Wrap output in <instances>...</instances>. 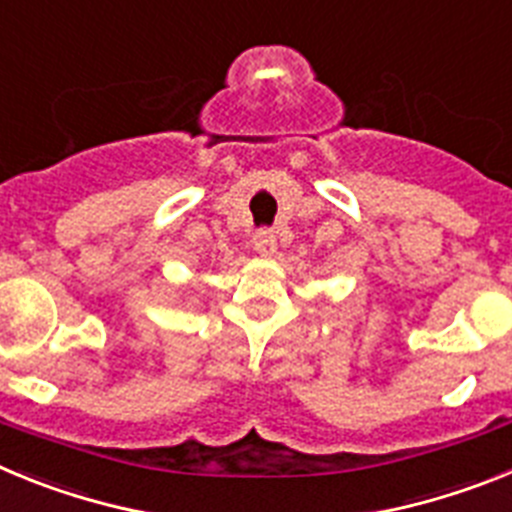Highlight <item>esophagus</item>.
I'll use <instances>...</instances> for the list:
<instances>
[{"label": "esophagus", "instance_id": "1", "mask_svg": "<svg viewBox=\"0 0 512 512\" xmlns=\"http://www.w3.org/2000/svg\"><path fill=\"white\" fill-rule=\"evenodd\" d=\"M253 248L259 253H264V256H271V253L277 251V235H274V230L269 228H259L256 233H253Z\"/></svg>", "mask_w": 512, "mask_h": 512}]
</instances>
